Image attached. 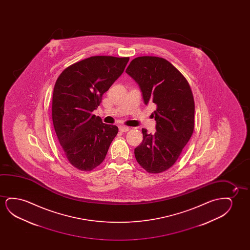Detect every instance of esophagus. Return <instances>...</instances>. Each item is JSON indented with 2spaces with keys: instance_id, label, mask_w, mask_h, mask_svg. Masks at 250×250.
I'll return each instance as SVG.
<instances>
[{
  "instance_id": "34e87169",
  "label": "esophagus",
  "mask_w": 250,
  "mask_h": 250,
  "mask_svg": "<svg viewBox=\"0 0 250 250\" xmlns=\"http://www.w3.org/2000/svg\"><path fill=\"white\" fill-rule=\"evenodd\" d=\"M119 129H120V131H121V132H126V131L129 130V127L120 125V126L119 127Z\"/></svg>"
}]
</instances>
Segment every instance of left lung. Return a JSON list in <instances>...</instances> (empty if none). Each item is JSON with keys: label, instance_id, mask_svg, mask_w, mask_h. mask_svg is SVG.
Masks as SVG:
<instances>
[{"label": "left lung", "instance_id": "left-lung-1", "mask_svg": "<svg viewBox=\"0 0 250 250\" xmlns=\"http://www.w3.org/2000/svg\"><path fill=\"white\" fill-rule=\"evenodd\" d=\"M140 86L144 103L155 105L152 114L156 132L143 129V142L135 150L138 164L149 173L171 167L194 131L195 102L181 72L166 59L140 56L125 71Z\"/></svg>", "mask_w": 250, "mask_h": 250}]
</instances>
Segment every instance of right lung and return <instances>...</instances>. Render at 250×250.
Here are the masks:
<instances>
[{"label":"right lung","mask_w":250,"mask_h":250,"mask_svg":"<svg viewBox=\"0 0 250 250\" xmlns=\"http://www.w3.org/2000/svg\"><path fill=\"white\" fill-rule=\"evenodd\" d=\"M129 60L91 56L69 65L55 82L52 98L55 133L65 157L80 171H92L101 165L118 134L116 125L103 123L92 112Z\"/></svg>","instance_id":"1"}]
</instances>
